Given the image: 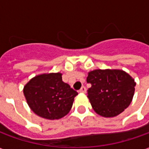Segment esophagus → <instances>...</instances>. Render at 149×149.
Returning <instances> with one entry per match:
<instances>
[{
    "instance_id": "esophagus-1",
    "label": "esophagus",
    "mask_w": 149,
    "mask_h": 149,
    "mask_svg": "<svg viewBox=\"0 0 149 149\" xmlns=\"http://www.w3.org/2000/svg\"><path fill=\"white\" fill-rule=\"evenodd\" d=\"M79 93H86V88L83 86V87H81V88L79 90Z\"/></svg>"
}]
</instances>
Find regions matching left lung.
<instances>
[{
    "label": "left lung",
    "instance_id": "1",
    "mask_svg": "<svg viewBox=\"0 0 149 149\" xmlns=\"http://www.w3.org/2000/svg\"><path fill=\"white\" fill-rule=\"evenodd\" d=\"M87 82L92 84L87 91L92 107L104 117L121 113L134 95V80L122 70H93L88 72Z\"/></svg>",
    "mask_w": 149,
    "mask_h": 149
}]
</instances>
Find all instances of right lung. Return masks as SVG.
<instances>
[{
    "mask_svg": "<svg viewBox=\"0 0 149 149\" xmlns=\"http://www.w3.org/2000/svg\"><path fill=\"white\" fill-rule=\"evenodd\" d=\"M77 94L62 81L59 72L37 76L24 87V97L33 112L49 120L60 119L68 113Z\"/></svg>",
    "mask_w": 149,
    "mask_h": 149,
    "instance_id": "1",
    "label": "right lung"
}]
</instances>
